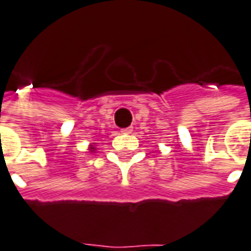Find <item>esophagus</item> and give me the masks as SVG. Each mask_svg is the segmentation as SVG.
I'll use <instances>...</instances> for the list:
<instances>
[{
    "instance_id": "1",
    "label": "esophagus",
    "mask_w": 251,
    "mask_h": 251,
    "mask_svg": "<svg viewBox=\"0 0 251 251\" xmlns=\"http://www.w3.org/2000/svg\"><path fill=\"white\" fill-rule=\"evenodd\" d=\"M122 132H123V134H131V132H132V127H127V128H123Z\"/></svg>"
}]
</instances>
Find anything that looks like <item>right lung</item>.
I'll list each match as a JSON object with an SVG mask.
<instances>
[{
  "label": "right lung",
  "instance_id": "1",
  "mask_svg": "<svg viewBox=\"0 0 251 251\" xmlns=\"http://www.w3.org/2000/svg\"><path fill=\"white\" fill-rule=\"evenodd\" d=\"M90 150H91V151H94V150H96V148H94V145H91V146H90Z\"/></svg>",
  "mask_w": 251,
  "mask_h": 251
}]
</instances>
